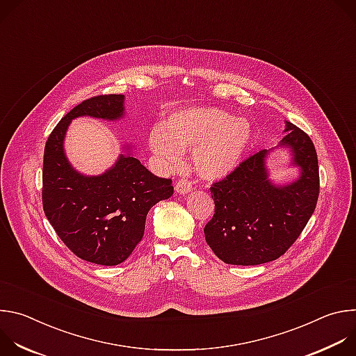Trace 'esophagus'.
<instances>
[{
	"instance_id": "esophagus-1",
	"label": "esophagus",
	"mask_w": 356,
	"mask_h": 356,
	"mask_svg": "<svg viewBox=\"0 0 356 356\" xmlns=\"http://www.w3.org/2000/svg\"><path fill=\"white\" fill-rule=\"evenodd\" d=\"M175 190L180 194H186L191 190V181L187 179H179L177 183L175 184Z\"/></svg>"
}]
</instances>
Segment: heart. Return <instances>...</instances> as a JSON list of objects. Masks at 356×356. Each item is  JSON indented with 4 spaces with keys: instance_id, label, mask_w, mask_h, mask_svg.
Masks as SVG:
<instances>
[{
    "instance_id": "heart-1",
    "label": "heart",
    "mask_w": 356,
    "mask_h": 356,
    "mask_svg": "<svg viewBox=\"0 0 356 356\" xmlns=\"http://www.w3.org/2000/svg\"><path fill=\"white\" fill-rule=\"evenodd\" d=\"M250 139L252 128L243 118L217 108H184L173 113L165 128L152 129L149 146L166 166L180 162L181 150L194 149L197 173L217 180L239 165Z\"/></svg>"
}]
</instances>
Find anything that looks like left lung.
I'll use <instances>...</instances> for the list:
<instances>
[{
	"instance_id": "obj_1",
	"label": "left lung",
	"mask_w": 356,
	"mask_h": 356,
	"mask_svg": "<svg viewBox=\"0 0 356 356\" xmlns=\"http://www.w3.org/2000/svg\"><path fill=\"white\" fill-rule=\"evenodd\" d=\"M284 131L280 146L291 149L293 163L301 169L298 180L275 186L268 179V150L264 149L210 187L216 213L204 235L225 264L253 266L276 261L296 242L316 210L320 175L314 143L291 122H286Z\"/></svg>"
}]
</instances>
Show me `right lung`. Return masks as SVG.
Segmentation results:
<instances>
[{
    "mask_svg": "<svg viewBox=\"0 0 356 356\" xmlns=\"http://www.w3.org/2000/svg\"><path fill=\"white\" fill-rule=\"evenodd\" d=\"M118 120L124 95H95L67 113L49 135L42 170L43 211L63 243L83 261L114 266L140 242L149 210L173 194L172 179L158 177L132 155H121L101 176H83L66 159L63 140L73 118Z\"/></svg>",
    "mask_w": 356,
    "mask_h": 356,
    "instance_id": "right-lung-1",
    "label": "right lung"
}]
</instances>
